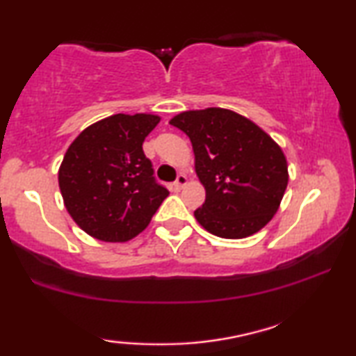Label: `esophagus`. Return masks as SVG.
<instances>
[{"instance_id":"1","label":"esophagus","mask_w":356,"mask_h":356,"mask_svg":"<svg viewBox=\"0 0 356 356\" xmlns=\"http://www.w3.org/2000/svg\"><path fill=\"white\" fill-rule=\"evenodd\" d=\"M188 183V177H186V175H178V178H177V181H175L173 183V189H177V191H179V189H181L183 186H184V184H186Z\"/></svg>"}]
</instances>
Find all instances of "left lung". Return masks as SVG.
<instances>
[{"label": "left lung", "instance_id": "left-lung-1", "mask_svg": "<svg viewBox=\"0 0 356 356\" xmlns=\"http://www.w3.org/2000/svg\"><path fill=\"white\" fill-rule=\"evenodd\" d=\"M170 125L193 144L205 202L195 220L218 238L255 234L277 212L289 181L282 149L259 125L229 109L209 107L175 115Z\"/></svg>", "mask_w": 356, "mask_h": 356}]
</instances>
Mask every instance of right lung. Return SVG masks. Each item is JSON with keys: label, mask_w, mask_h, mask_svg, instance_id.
<instances>
[{"label": "right lung", "mask_w": 356, "mask_h": 356, "mask_svg": "<svg viewBox=\"0 0 356 356\" xmlns=\"http://www.w3.org/2000/svg\"><path fill=\"white\" fill-rule=\"evenodd\" d=\"M159 122L152 114L111 115L85 128L67 149L59 167L60 194L86 234L127 242L151 223L168 195L143 151Z\"/></svg>", "instance_id": "right-lung-1"}]
</instances>
